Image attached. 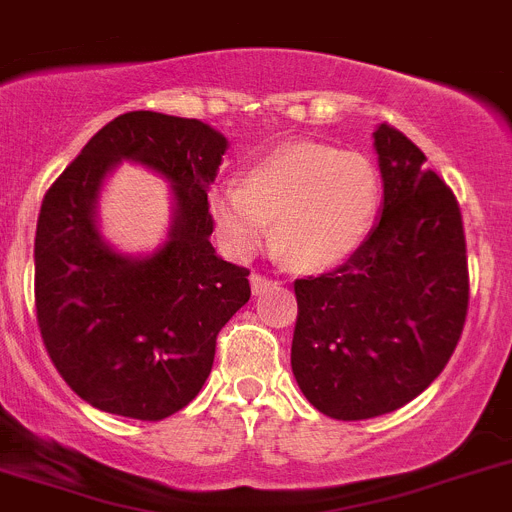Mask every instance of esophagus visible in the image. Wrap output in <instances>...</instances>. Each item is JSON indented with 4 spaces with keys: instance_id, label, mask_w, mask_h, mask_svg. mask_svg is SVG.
Masks as SVG:
<instances>
[{
    "instance_id": "1",
    "label": "esophagus",
    "mask_w": 512,
    "mask_h": 512,
    "mask_svg": "<svg viewBox=\"0 0 512 512\" xmlns=\"http://www.w3.org/2000/svg\"><path fill=\"white\" fill-rule=\"evenodd\" d=\"M250 283H252V293H255V296H260V293H265L268 291V288H273L275 283L270 281V278H265V275H252L250 278Z\"/></svg>"
}]
</instances>
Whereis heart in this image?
Instances as JSON below:
<instances>
[{
	"mask_svg": "<svg viewBox=\"0 0 512 512\" xmlns=\"http://www.w3.org/2000/svg\"><path fill=\"white\" fill-rule=\"evenodd\" d=\"M381 206L376 164L327 144L278 146L242 182H216L208 213L221 244L250 255L270 239L299 270H330L361 250Z\"/></svg>",
	"mask_w": 512,
	"mask_h": 512,
	"instance_id": "b5f03b06",
	"label": "heart"
}]
</instances>
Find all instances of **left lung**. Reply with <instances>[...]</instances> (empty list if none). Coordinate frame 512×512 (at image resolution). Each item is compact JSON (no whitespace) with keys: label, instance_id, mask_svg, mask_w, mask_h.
I'll list each match as a JSON object with an SVG mask.
<instances>
[{"label":"left lung","instance_id":"left-lung-1","mask_svg":"<svg viewBox=\"0 0 512 512\" xmlns=\"http://www.w3.org/2000/svg\"><path fill=\"white\" fill-rule=\"evenodd\" d=\"M381 216L332 273L293 283L291 368L304 397L335 420L394 412L446 368L469 306L459 203L397 128L376 126Z\"/></svg>","mask_w":512,"mask_h":512}]
</instances>
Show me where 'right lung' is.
I'll return each mask as SVG.
<instances>
[{
  "instance_id": "1",
  "label": "right lung",
  "mask_w": 512,
  "mask_h": 512,
  "mask_svg": "<svg viewBox=\"0 0 512 512\" xmlns=\"http://www.w3.org/2000/svg\"><path fill=\"white\" fill-rule=\"evenodd\" d=\"M226 149L208 123L133 110L102 126L43 198L38 327L61 379L97 410L175 415L206 384L219 330L250 301V270L211 244L208 188ZM123 161L171 182V226L157 251L123 253L101 237V190Z\"/></svg>"
}]
</instances>
